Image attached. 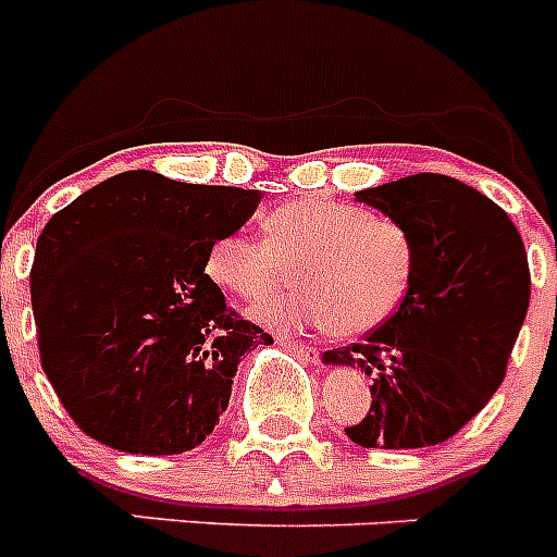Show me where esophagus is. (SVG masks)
<instances>
[{"label": "esophagus", "instance_id": "esophagus-1", "mask_svg": "<svg viewBox=\"0 0 557 557\" xmlns=\"http://www.w3.org/2000/svg\"><path fill=\"white\" fill-rule=\"evenodd\" d=\"M275 343H278V346H284V348H289V351H295L298 357L307 359V362H318V357H321V354H318V348L304 346V343H298L295 337H284V334H278V337H275Z\"/></svg>", "mask_w": 557, "mask_h": 557}]
</instances>
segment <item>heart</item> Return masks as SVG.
Instances as JSON below:
<instances>
[{"instance_id":"b5f03b06","label":"heart","mask_w":557,"mask_h":557,"mask_svg":"<svg viewBox=\"0 0 557 557\" xmlns=\"http://www.w3.org/2000/svg\"><path fill=\"white\" fill-rule=\"evenodd\" d=\"M298 268L304 287L262 304L270 326H332L359 337L387 323L410 293L416 243L401 220L346 200L298 198L264 218V239L231 231L206 253V273L239 301H262Z\"/></svg>"}]
</instances>
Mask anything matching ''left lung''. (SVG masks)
<instances>
[{"label": "left lung", "mask_w": 557, "mask_h": 557, "mask_svg": "<svg viewBox=\"0 0 557 557\" xmlns=\"http://www.w3.org/2000/svg\"><path fill=\"white\" fill-rule=\"evenodd\" d=\"M357 200L410 228L416 268L391 321L323 354L326 366L371 376V410L346 435L366 449L444 444L508 371L530 307L524 243L494 200L437 172L357 191Z\"/></svg>", "instance_id": "left-lung-1"}]
</instances>
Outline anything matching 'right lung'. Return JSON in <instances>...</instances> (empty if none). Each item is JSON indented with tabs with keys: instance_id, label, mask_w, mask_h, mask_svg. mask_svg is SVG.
<instances>
[{
	"instance_id": "1",
	"label": "right lung",
	"mask_w": 557,
	"mask_h": 557,
	"mask_svg": "<svg viewBox=\"0 0 557 557\" xmlns=\"http://www.w3.org/2000/svg\"><path fill=\"white\" fill-rule=\"evenodd\" d=\"M259 189L131 170L44 225L29 270L38 354L88 437L131 455H181L220 424L236 366L259 343L206 273Z\"/></svg>"
}]
</instances>
